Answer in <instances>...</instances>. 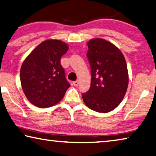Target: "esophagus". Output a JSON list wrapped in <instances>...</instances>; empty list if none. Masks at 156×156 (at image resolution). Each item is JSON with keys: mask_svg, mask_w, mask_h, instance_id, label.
<instances>
[{"mask_svg": "<svg viewBox=\"0 0 156 156\" xmlns=\"http://www.w3.org/2000/svg\"><path fill=\"white\" fill-rule=\"evenodd\" d=\"M73 84L74 86H78V84H79V81L78 80H76V81H73Z\"/></svg>", "mask_w": 156, "mask_h": 156, "instance_id": "1", "label": "esophagus"}]
</instances>
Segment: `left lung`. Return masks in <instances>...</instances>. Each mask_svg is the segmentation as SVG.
Instances as JSON below:
<instances>
[{
    "label": "left lung",
    "instance_id": "8db88e82",
    "mask_svg": "<svg viewBox=\"0 0 156 156\" xmlns=\"http://www.w3.org/2000/svg\"><path fill=\"white\" fill-rule=\"evenodd\" d=\"M87 46L91 79L83 99L91 110L109 112L120 104L126 93L128 73L125 58L117 46L103 39H91Z\"/></svg>",
    "mask_w": 156,
    "mask_h": 156
}]
</instances>
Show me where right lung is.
Returning <instances> with one entry per match:
<instances>
[{
    "label": "right lung",
    "mask_w": 156,
    "mask_h": 156,
    "mask_svg": "<svg viewBox=\"0 0 156 156\" xmlns=\"http://www.w3.org/2000/svg\"><path fill=\"white\" fill-rule=\"evenodd\" d=\"M69 46L58 39L41 42L31 52L21 65L20 80L26 98L38 108L51 107L60 102L70 87L62 56Z\"/></svg>",
    "instance_id": "1"
}]
</instances>
